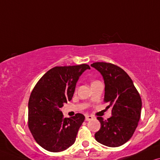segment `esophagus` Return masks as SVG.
Listing matches in <instances>:
<instances>
[{
    "mask_svg": "<svg viewBox=\"0 0 160 160\" xmlns=\"http://www.w3.org/2000/svg\"><path fill=\"white\" fill-rule=\"evenodd\" d=\"M93 118V117L91 116H88V115H86V121H91Z\"/></svg>",
    "mask_w": 160,
    "mask_h": 160,
    "instance_id": "obj_1",
    "label": "esophagus"
}]
</instances>
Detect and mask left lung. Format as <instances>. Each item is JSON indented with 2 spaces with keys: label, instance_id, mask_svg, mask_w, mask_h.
<instances>
[{
  "label": "left lung",
  "instance_id": "1",
  "mask_svg": "<svg viewBox=\"0 0 160 160\" xmlns=\"http://www.w3.org/2000/svg\"><path fill=\"white\" fill-rule=\"evenodd\" d=\"M102 74L105 82L104 101L111 108L112 116L97 119L101 128L95 133L97 142L108 147H118L132 138L140 118L142 102L132 79L121 68L110 63L91 64Z\"/></svg>",
  "mask_w": 160,
  "mask_h": 160
}]
</instances>
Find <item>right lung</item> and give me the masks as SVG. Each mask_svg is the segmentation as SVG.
I'll return each mask as SVG.
<instances>
[{"instance_id":"right-lung-1","label":"right lung","mask_w":160,"mask_h":160,"mask_svg":"<svg viewBox=\"0 0 160 160\" xmlns=\"http://www.w3.org/2000/svg\"><path fill=\"white\" fill-rule=\"evenodd\" d=\"M87 64L55 67L46 72L32 91L28 101V127L38 144L47 151L60 152L75 142L85 120L81 113L63 118L61 108L72 100Z\"/></svg>"}]
</instances>
